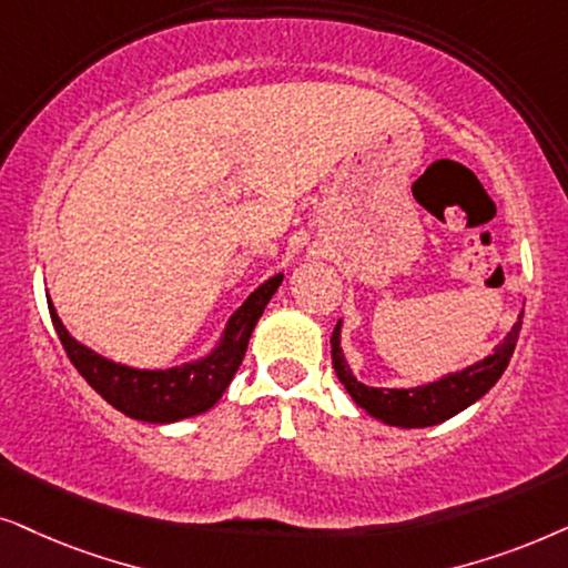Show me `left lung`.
<instances>
[{"mask_svg":"<svg viewBox=\"0 0 568 568\" xmlns=\"http://www.w3.org/2000/svg\"><path fill=\"white\" fill-rule=\"evenodd\" d=\"M517 322L511 327L509 335L504 337V343L496 347L494 355L467 366L463 372L444 376L426 387H413V389H379V387H366L361 384L347 368L339 351V322L335 332H332V368H335L337 379L345 384V389L351 392V397L358 403L363 410L374 418H379L389 426L399 428H426L436 426V423L452 418L465 407H470L475 399H480L494 384L501 379V374L509 366V358L514 353V345L519 339Z\"/></svg>","mask_w":568,"mask_h":568,"instance_id":"1","label":"left lung"}]
</instances>
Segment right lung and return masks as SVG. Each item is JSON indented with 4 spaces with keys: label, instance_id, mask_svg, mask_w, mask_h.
I'll return each mask as SVG.
<instances>
[{
    "label": "right lung",
    "instance_id": "1",
    "mask_svg": "<svg viewBox=\"0 0 568 568\" xmlns=\"http://www.w3.org/2000/svg\"><path fill=\"white\" fill-rule=\"evenodd\" d=\"M280 283H283V275L270 277L267 283H262L241 304V308L231 316L229 327L223 332L221 345L207 358L186 363V366L165 368V372H142V368L121 366V363L103 358V355L93 353L90 347L80 345L64 329L51 301L49 312L57 335L67 351V358L72 361V366L78 368L82 379L105 403L124 415H130L134 420L173 423L210 410L223 397L225 387H229L233 374L239 372L241 361H244L254 324L260 322L264 306L275 296Z\"/></svg>",
    "mask_w": 568,
    "mask_h": 568
}]
</instances>
